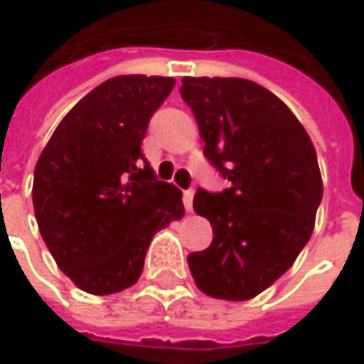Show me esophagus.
I'll list each match as a JSON object with an SVG mask.
<instances>
[{"label":"esophagus","mask_w":364,"mask_h":364,"mask_svg":"<svg viewBox=\"0 0 364 364\" xmlns=\"http://www.w3.org/2000/svg\"><path fill=\"white\" fill-rule=\"evenodd\" d=\"M192 198H194V191H184V209L191 213L192 210Z\"/></svg>","instance_id":"esophagus-1"}]
</instances>
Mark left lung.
Listing matches in <instances>:
<instances>
[{
	"label": "left lung",
	"mask_w": 364,
	"mask_h": 364,
	"mask_svg": "<svg viewBox=\"0 0 364 364\" xmlns=\"http://www.w3.org/2000/svg\"><path fill=\"white\" fill-rule=\"evenodd\" d=\"M180 96L198 122L205 157L229 182L223 192L194 194L213 242L188 254L192 279L215 299H252L311 237L323 192L314 143L284 102L250 80L184 77Z\"/></svg>",
	"instance_id": "left-lung-1"
}]
</instances>
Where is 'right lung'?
Wrapping results in <instances>:
<instances>
[{"label":"right lung","instance_id":"add662e5","mask_svg":"<svg viewBox=\"0 0 364 364\" xmlns=\"http://www.w3.org/2000/svg\"><path fill=\"white\" fill-rule=\"evenodd\" d=\"M173 77L119 75L59 122L36 161L32 203L48 252L82 291L133 287L159 229L182 219V192L141 154L149 119Z\"/></svg>","mask_w":364,"mask_h":364}]
</instances>
